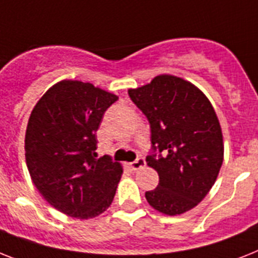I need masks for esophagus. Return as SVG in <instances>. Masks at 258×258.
Instances as JSON below:
<instances>
[{"mask_svg": "<svg viewBox=\"0 0 258 258\" xmlns=\"http://www.w3.org/2000/svg\"><path fill=\"white\" fill-rule=\"evenodd\" d=\"M145 165H146V162H145L144 158H137L136 161H133V162L131 163V169L132 170H140V169H142Z\"/></svg>", "mask_w": 258, "mask_h": 258, "instance_id": "obj_1", "label": "esophagus"}]
</instances>
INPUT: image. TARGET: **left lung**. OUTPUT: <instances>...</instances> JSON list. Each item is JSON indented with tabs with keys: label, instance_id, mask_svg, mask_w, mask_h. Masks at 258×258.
<instances>
[{
	"label": "left lung",
	"instance_id": "obj_1",
	"mask_svg": "<svg viewBox=\"0 0 258 258\" xmlns=\"http://www.w3.org/2000/svg\"><path fill=\"white\" fill-rule=\"evenodd\" d=\"M127 93L152 132L146 163L158 172L159 183L145 192L146 201L170 216L190 211L214 186L223 163V134L214 108L197 87L171 75Z\"/></svg>",
	"mask_w": 258,
	"mask_h": 258
}]
</instances>
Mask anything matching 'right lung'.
Wrapping results in <instances>:
<instances>
[{
  "instance_id": "add662e5",
  "label": "right lung",
  "mask_w": 258,
  "mask_h": 258,
  "mask_svg": "<svg viewBox=\"0 0 258 258\" xmlns=\"http://www.w3.org/2000/svg\"><path fill=\"white\" fill-rule=\"evenodd\" d=\"M118 97L91 83L63 80L34 106L25 138L33 183L57 211L79 219L103 214L113 202L122 167L96 158V132Z\"/></svg>"
}]
</instances>
